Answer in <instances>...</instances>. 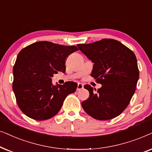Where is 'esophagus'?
I'll list each match as a JSON object with an SVG mask.
<instances>
[{
	"mask_svg": "<svg viewBox=\"0 0 152 152\" xmlns=\"http://www.w3.org/2000/svg\"><path fill=\"white\" fill-rule=\"evenodd\" d=\"M83 88V85L82 83H78V86H77V91H79L80 90H82V89Z\"/></svg>",
	"mask_w": 152,
	"mask_h": 152,
	"instance_id": "34e87169",
	"label": "esophagus"
}]
</instances>
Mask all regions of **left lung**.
<instances>
[{"instance_id":"obj_1","label":"left lung","mask_w":152,"mask_h":152,"mask_svg":"<svg viewBox=\"0 0 152 152\" xmlns=\"http://www.w3.org/2000/svg\"><path fill=\"white\" fill-rule=\"evenodd\" d=\"M77 46L94 63L91 76L102 85L96 93L90 85H85L90 96L82 102L83 108L96 120L115 118L128 106L136 88L139 69L135 54L113 39Z\"/></svg>"}]
</instances>
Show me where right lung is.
I'll return each mask as SVG.
<instances>
[{
  "mask_svg": "<svg viewBox=\"0 0 152 152\" xmlns=\"http://www.w3.org/2000/svg\"><path fill=\"white\" fill-rule=\"evenodd\" d=\"M78 48L50 42H37L23 48L13 67L12 89L21 110L33 120H48L57 114L66 97L78 84L69 81L53 86L51 78L64 73L66 58Z\"/></svg>",
  "mask_w": 152,
  "mask_h": 152,
  "instance_id": "1",
  "label": "right lung"
}]
</instances>
